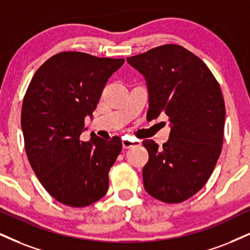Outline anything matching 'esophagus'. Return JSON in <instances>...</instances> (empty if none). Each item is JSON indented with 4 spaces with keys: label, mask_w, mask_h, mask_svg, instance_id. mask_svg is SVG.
Instances as JSON below:
<instances>
[{
    "label": "esophagus",
    "mask_w": 250,
    "mask_h": 250,
    "mask_svg": "<svg viewBox=\"0 0 250 250\" xmlns=\"http://www.w3.org/2000/svg\"><path fill=\"white\" fill-rule=\"evenodd\" d=\"M123 147L124 148H131V147L139 146L140 141L139 140H133V139H123Z\"/></svg>",
    "instance_id": "esophagus-1"
}]
</instances>
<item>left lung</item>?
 Here are the masks:
<instances>
[{
	"mask_svg": "<svg viewBox=\"0 0 250 250\" xmlns=\"http://www.w3.org/2000/svg\"><path fill=\"white\" fill-rule=\"evenodd\" d=\"M145 78L147 119L167 116L170 134L159 147L144 140L149 159L144 187L154 198L181 203L205 186L217 165L224 139V97L208 66L180 45H163L127 58Z\"/></svg>",
	"mask_w": 250,
	"mask_h": 250,
	"instance_id": "obj_1",
	"label": "left lung"
}]
</instances>
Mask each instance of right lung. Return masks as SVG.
<instances>
[{"instance_id": "right-lung-1", "label": "right lung", "mask_w": 250, "mask_h": 250, "mask_svg": "<svg viewBox=\"0 0 250 250\" xmlns=\"http://www.w3.org/2000/svg\"><path fill=\"white\" fill-rule=\"evenodd\" d=\"M124 59L62 52L37 70L21 106L27 159L50 195L72 208H84L105 196L109 170L122 152L120 138L90 134L81 141L107 80Z\"/></svg>"}]
</instances>
